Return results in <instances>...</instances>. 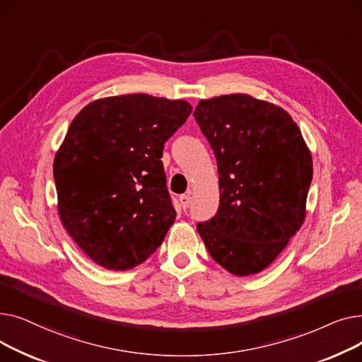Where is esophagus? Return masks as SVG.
Listing matches in <instances>:
<instances>
[{
    "instance_id": "esophagus-1",
    "label": "esophagus",
    "mask_w": 362,
    "mask_h": 362,
    "mask_svg": "<svg viewBox=\"0 0 362 362\" xmlns=\"http://www.w3.org/2000/svg\"><path fill=\"white\" fill-rule=\"evenodd\" d=\"M179 201H180V205H182L183 210H186V208L191 205V197H189V195H182L179 198Z\"/></svg>"
}]
</instances>
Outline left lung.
Returning <instances> with one entry per match:
<instances>
[{"label": "left lung", "instance_id": "1", "mask_svg": "<svg viewBox=\"0 0 362 362\" xmlns=\"http://www.w3.org/2000/svg\"><path fill=\"white\" fill-rule=\"evenodd\" d=\"M194 116L214 149L220 186L218 211L198 233L229 273H261L305 220L311 151L286 110L248 93L201 100Z\"/></svg>", "mask_w": 362, "mask_h": 362}]
</instances>
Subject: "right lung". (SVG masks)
Segmentation results:
<instances>
[{"label":"right lung","mask_w":362,"mask_h":362,"mask_svg":"<svg viewBox=\"0 0 362 362\" xmlns=\"http://www.w3.org/2000/svg\"><path fill=\"white\" fill-rule=\"evenodd\" d=\"M191 112L185 100L129 93L89 103L70 123L54 158L57 210L95 264L124 272L163 243L176 218L163 149Z\"/></svg>","instance_id":"right-lung-1"}]
</instances>
